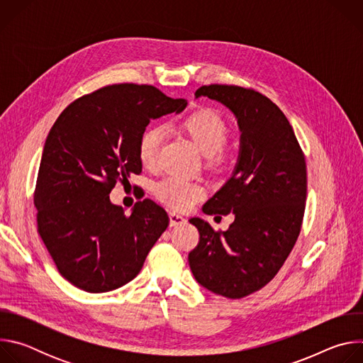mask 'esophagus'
Masks as SVG:
<instances>
[{
	"label": "esophagus",
	"instance_id": "34e87169",
	"mask_svg": "<svg viewBox=\"0 0 363 363\" xmlns=\"http://www.w3.org/2000/svg\"><path fill=\"white\" fill-rule=\"evenodd\" d=\"M186 220L179 216V214H175V213H169V224L171 227H175V225H179V224H185Z\"/></svg>",
	"mask_w": 363,
	"mask_h": 363
}]
</instances>
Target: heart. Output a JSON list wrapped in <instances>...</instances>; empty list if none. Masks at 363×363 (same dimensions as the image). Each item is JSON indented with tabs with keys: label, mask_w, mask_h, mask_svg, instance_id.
<instances>
[{
	"label": "heart",
	"mask_w": 363,
	"mask_h": 363,
	"mask_svg": "<svg viewBox=\"0 0 363 363\" xmlns=\"http://www.w3.org/2000/svg\"><path fill=\"white\" fill-rule=\"evenodd\" d=\"M181 128L191 136L196 146L213 160L221 161V149L230 138L227 122L214 111H198L186 116L181 122ZM165 136L162 125L146 126L138 139V157L140 162L152 168L158 162V155ZM153 194L171 208L185 211L206 195V188L201 181L185 178L181 175H168L155 184Z\"/></svg>",
	"instance_id": "b5f03b06"
}]
</instances>
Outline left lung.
<instances>
[{"label":"left lung","mask_w":363,"mask_h":363,"mask_svg":"<svg viewBox=\"0 0 363 363\" xmlns=\"http://www.w3.org/2000/svg\"><path fill=\"white\" fill-rule=\"evenodd\" d=\"M195 96L218 100L235 115L241 149L233 177L202 206L205 214L233 213L235 220L227 231H216L191 218L199 242L188 262L201 286L241 298L274 279L298 238L307 194L304 153L286 115L260 91L208 84Z\"/></svg>","instance_id":"obj_1"}]
</instances>
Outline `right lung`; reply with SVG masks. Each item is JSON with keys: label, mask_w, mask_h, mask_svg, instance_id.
Listing matches in <instances>:
<instances>
[{"label": "right lung", "mask_w": 363, "mask_h": 363, "mask_svg": "<svg viewBox=\"0 0 363 363\" xmlns=\"http://www.w3.org/2000/svg\"><path fill=\"white\" fill-rule=\"evenodd\" d=\"M185 108L155 86L109 84L72 101L50 129L34 189L37 231L73 286L111 291L142 270L169 217L147 198L125 216L109 194L142 172L138 139L150 119Z\"/></svg>", "instance_id": "obj_1"}]
</instances>
